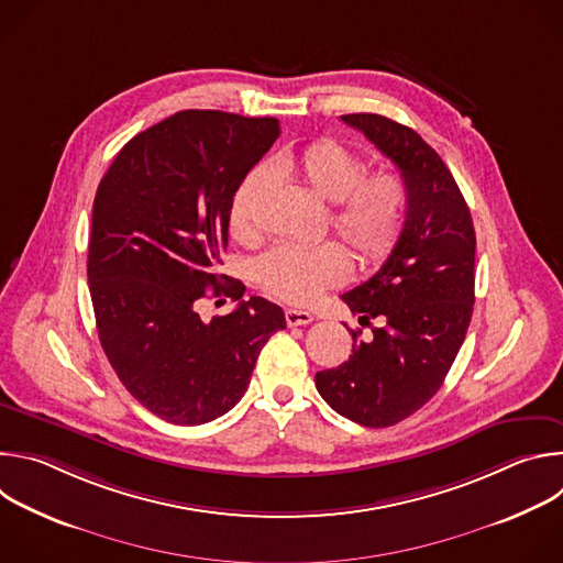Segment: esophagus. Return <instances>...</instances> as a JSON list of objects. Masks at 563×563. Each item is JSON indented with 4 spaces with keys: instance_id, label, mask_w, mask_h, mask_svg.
<instances>
[{
    "instance_id": "obj_1",
    "label": "esophagus",
    "mask_w": 563,
    "mask_h": 563,
    "mask_svg": "<svg viewBox=\"0 0 563 563\" xmlns=\"http://www.w3.org/2000/svg\"><path fill=\"white\" fill-rule=\"evenodd\" d=\"M285 320H287L289 328H298V325H309L313 316L309 311H302V309H287Z\"/></svg>"
}]
</instances>
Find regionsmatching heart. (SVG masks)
Wrapping results in <instances>:
<instances>
[{
	"mask_svg": "<svg viewBox=\"0 0 563 563\" xmlns=\"http://www.w3.org/2000/svg\"><path fill=\"white\" fill-rule=\"evenodd\" d=\"M269 176L296 183L318 200L334 205L330 224L363 265H376L398 243L408 216V185L398 174H365L363 157L334 140H318L298 151L276 155L269 169L252 172L235 189L229 229L238 240L256 235V207ZM350 256L334 243L313 247H274L254 265L258 287L291 305H311L328 289L347 283Z\"/></svg>",
	"mask_w": 563,
	"mask_h": 563,
	"instance_id": "obj_1",
	"label": "heart"
}]
</instances>
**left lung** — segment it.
Listing matches in <instances>:
<instances>
[{
  "label": "left lung",
  "instance_id": "8db88e82",
  "mask_svg": "<svg viewBox=\"0 0 563 563\" xmlns=\"http://www.w3.org/2000/svg\"><path fill=\"white\" fill-rule=\"evenodd\" d=\"M341 120L398 167L410 202L383 267L341 298L372 328L352 356L316 374V389L341 417L387 428L421 410L450 372L472 318L476 235L470 209L439 153L410 126L376 113Z\"/></svg>",
  "mask_w": 563,
  "mask_h": 563
}]
</instances>
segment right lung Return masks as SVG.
<instances>
[{
  "label": "right lung",
  "mask_w": 563,
  "mask_h": 563,
  "mask_svg": "<svg viewBox=\"0 0 563 563\" xmlns=\"http://www.w3.org/2000/svg\"><path fill=\"white\" fill-rule=\"evenodd\" d=\"M276 118L180 111L131 137L104 174L89 238V289L102 350L151 415L202 426L250 387L269 336L285 330L278 305L252 296L205 324L197 300L243 298L220 285L235 189L272 148Z\"/></svg>",
  "instance_id": "1"
}]
</instances>
